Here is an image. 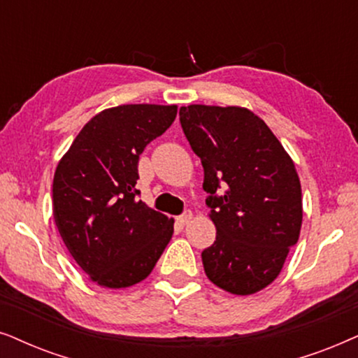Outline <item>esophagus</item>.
<instances>
[{
    "mask_svg": "<svg viewBox=\"0 0 358 358\" xmlns=\"http://www.w3.org/2000/svg\"><path fill=\"white\" fill-rule=\"evenodd\" d=\"M192 219H193V213L189 211V209H187V211H185L182 216L176 217V221H178L180 224H183V226H185V224H188L189 221H192Z\"/></svg>",
    "mask_w": 358,
    "mask_h": 358,
    "instance_id": "34e87169",
    "label": "esophagus"
}]
</instances>
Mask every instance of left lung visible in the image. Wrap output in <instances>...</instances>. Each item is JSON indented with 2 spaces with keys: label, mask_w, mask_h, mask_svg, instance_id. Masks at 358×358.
<instances>
[{
  "label": "left lung",
  "mask_w": 358,
  "mask_h": 358,
  "mask_svg": "<svg viewBox=\"0 0 358 358\" xmlns=\"http://www.w3.org/2000/svg\"><path fill=\"white\" fill-rule=\"evenodd\" d=\"M180 122L201 159L216 226V241L201 254L206 276L232 294L260 292L280 275L301 231V183L292 157L247 108L189 104L180 108Z\"/></svg>",
  "instance_id": "8db88e82"
}]
</instances>
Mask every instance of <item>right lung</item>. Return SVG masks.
<instances>
[{
	"label": "right lung",
	"mask_w": 358,
	"mask_h": 358,
	"mask_svg": "<svg viewBox=\"0 0 358 358\" xmlns=\"http://www.w3.org/2000/svg\"><path fill=\"white\" fill-rule=\"evenodd\" d=\"M176 104H121L85 124L57 165L54 219L62 241L92 282H142L173 236V219L137 199L145 145L176 117Z\"/></svg>",
	"instance_id": "add662e5"
}]
</instances>
